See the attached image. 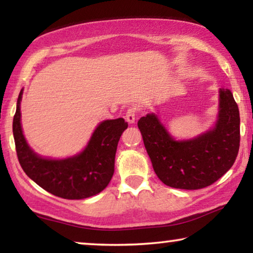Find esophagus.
Listing matches in <instances>:
<instances>
[{
  "mask_svg": "<svg viewBox=\"0 0 253 253\" xmlns=\"http://www.w3.org/2000/svg\"><path fill=\"white\" fill-rule=\"evenodd\" d=\"M136 117H137V108H136V107H130V108L127 109L126 113V122L130 123V124L134 123V121H136Z\"/></svg>",
  "mask_w": 253,
  "mask_h": 253,
  "instance_id": "esophagus-1",
  "label": "esophagus"
}]
</instances>
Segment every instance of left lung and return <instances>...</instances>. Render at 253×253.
I'll return each mask as SVG.
<instances>
[{
	"label": "left lung",
	"instance_id": "1",
	"mask_svg": "<svg viewBox=\"0 0 253 253\" xmlns=\"http://www.w3.org/2000/svg\"><path fill=\"white\" fill-rule=\"evenodd\" d=\"M219 115L212 130L189 140H175L155 114L138 121L155 174L176 189L206 188L226 174L240 150V112L233 93L219 91Z\"/></svg>",
	"mask_w": 253,
	"mask_h": 253
}]
</instances>
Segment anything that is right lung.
<instances>
[{"mask_svg": "<svg viewBox=\"0 0 253 253\" xmlns=\"http://www.w3.org/2000/svg\"><path fill=\"white\" fill-rule=\"evenodd\" d=\"M22 95L23 89L17 100L12 132L17 157L25 174L46 191L64 199H84L101 192L113 177L117 144L127 127L126 121H103L96 126L85 150L75 157L61 160L42 158L33 152L23 134Z\"/></svg>", "mask_w": 253, "mask_h": 253, "instance_id": "obj_1", "label": "right lung"}]
</instances>
